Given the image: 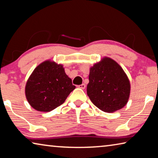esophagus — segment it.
Segmentation results:
<instances>
[{
    "label": "esophagus",
    "instance_id": "1",
    "mask_svg": "<svg viewBox=\"0 0 158 158\" xmlns=\"http://www.w3.org/2000/svg\"><path fill=\"white\" fill-rule=\"evenodd\" d=\"M78 87L80 88V89H84L85 88V84H82L81 85H78Z\"/></svg>",
    "mask_w": 158,
    "mask_h": 158
}]
</instances>
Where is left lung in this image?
<instances>
[{
	"label": "left lung",
	"mask_w": 158,
	"mask_h": 158,
	"mask_svg": "<svg viewBox=\"0 0 158 158\" xmlns=\"http://www.w3.org/2000/svg\"><path fill=\"white\" fill-rule=\"evenodd\" d=\"M130 92L129 79L116 61L105 58L90 68L87 95L102 111L112 113L122 109Z\"/></svg>",
	"instance_id": "8db88e82"
}]
</instances>
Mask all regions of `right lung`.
Returning <instances> with one entry per match:
<instances>
[{"instance_id": "1", "label": "right lung", "mask_w": 158, "mask_h": 158, "mask_svg": "<svg viewBox=\"0 0 158 158\" xmlns=\"http://www.w3.org/2000/svg\"><path fill=\"white\" fill-rule=\"evenodd\" d=\"M75 89L62 65L44 61L34 69L26 85V96L32 107L49 112L62 105Z\"/></svg>"}]
</instances>
